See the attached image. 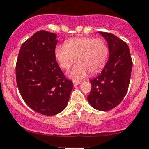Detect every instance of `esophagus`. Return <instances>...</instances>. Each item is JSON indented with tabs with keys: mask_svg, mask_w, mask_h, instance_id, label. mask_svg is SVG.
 Wrapping results in <instances>:
<instances>
[{
	"mask_svg": "<svg viewBox=\"0 0 149 149\" xmlns=\"http://www.w3.org/2000/svg\"><path fill=\"white\" fill-rule=\"evenodd\" d=\"M80 83H79V81H73V86H76L78 85V84H79Z\"/></svg>",
	"mask_w": 149,
	"mask_h": 149,
	"instance_id": "34e87169",
	"label": "esophagus"
}]
</instances>
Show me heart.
<instances>
[{"instance_id": "b5f03b06", "label": "heart", "mask_w": 149, "mask_h": 149, "mask_svg": "<svg viewBox=\"0 0 149 149\" xmlns=\"http://www.w3.org/2000/svg\"><path fill=\"white\" fill-rule=\"evenodd\" d=\"M107 45L101 38L78 37L65 41L54 51L55 58L63 69L68 70L75 58L77 63L68 73L75 80H80L88 75L100 72L106 64L108 58Z\"/></svg>"}]
</instances>
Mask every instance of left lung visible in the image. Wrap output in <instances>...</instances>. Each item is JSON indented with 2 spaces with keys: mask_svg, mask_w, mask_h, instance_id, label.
Here are the masks:
<instances>
[{
  "mask_svg": "<svg viewBox=\"0 0 149 149\" xmlns=\"http://www.w3.org/2000/svg\"><path fill=\"white\" fill-rule=\"evenodd\" d=\"M99 34L107 42L109 58L101 73L90 81L91 89L87 99L94 109L108 111L118 106L127 93L133 61L124 41L111 33Z\"/></svg>",
  "mask_w": 149,
  "mask_h": 149,
  "instance_id": "left-lung-1",
  "label": "left lung"
}]
</instances>
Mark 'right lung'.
Returning <instances> with one entry per match:
<instances>
[{
  "label": "right lung",
  "mask_w": 149,
  "mask_h": 149,
  "mask_svg": "<svg viewBox=\"0 0 149 149\" xmlns=\"http://www.w3.org/2000/svg\"><path fill=\"white\" fill-rule=\"evenodd\" d=\"M57 35L34 33L21 46L16 65V83L25 103L38 113L55 115L67 106L73 89L54 55Z\"/></svg>",
  "instance_id": "obj_1"
}]
</instances>
